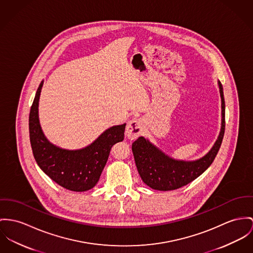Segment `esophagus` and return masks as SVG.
<instances>
[{"mask_svg":"<svg viewBox=\"0 0 253 253\" xmlns=\"http://www.w3.org/2000/svg\"><path fill=\"white\" fill-rule=\"evenodd\" d=\"M142 132V121L139 118H134L128 122L126 127V136L129 139H136Z\"/></svg>","mask_w":253,"mask_h":253,"instance_id":"34e87169","label":"esophagus"}]
</instances>
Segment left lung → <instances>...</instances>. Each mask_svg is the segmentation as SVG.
Returning a JSON list of instances; mask_svg holds the SVG:
<instances>
[{
	"instance_id": "left-lung-1",
	"label": "left lung",
	"mask_w": 253,
	"mask_h": 253,
	"mask_svg": "<svg viewBox=\"0 0 253 253\" xmlns=\"http://www.w3.org/2000/svg\"><path fill=\"white\" fill-rule=\"evenodd\" d=\"M221 98V126L213 147L207 154L195 160H176L161 149L149 139L139 136L132 144L136 169L142 181L157 191H172L194 181L202 174L214 162L217 154L225 129V103L223 88L217 81Z\"/></svg>"
}]
</instances>
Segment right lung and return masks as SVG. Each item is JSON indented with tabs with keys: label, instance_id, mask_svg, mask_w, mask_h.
Listing matches in <instances>:
<instances>
[{
	"label": "right lung",
	"instance_id": "right-lung-1",
	"mask_svg": "<svg viewBox=\"0 0 253 253\" xmlns=\"http://www.w3.org/2000/svg\"><path fill=\"white\" fill-rule=\"evenodd\" d=\"M44 81L39 84L29 117L30 140L39 168L59 186L73 192H85L99 181L112 146L124 139L126 123L110 127L89 145L68 150L53 144L40 126L39 105Z\"/></svg>",
	"mask_w": 253,
	"mask_h": 253
}]
</instances>
